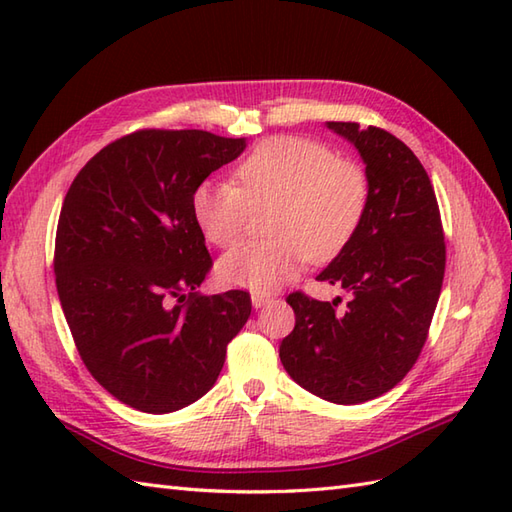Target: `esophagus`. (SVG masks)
Masks as SVG:
<instances>
[{"label":"esophagus","instance_id":"1","mask_svg":"<svg viewBox=\"0 0 512 512\" xmlns=\"http://www.w3.org/2000/svg\"><path fill=\"white\" fill-rule=\"evenodd\" d=\"M250 303H253V308H264L266 303H270V295H266V292H253L250 295Z\"/></svg>","mask_w":512,"mask_h":512}]
</instances>
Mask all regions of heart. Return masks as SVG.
<instances>
[{
  "label": "heart",
  "instance_id": "obj_1",
  "mask_svg": "<svg viewBox=\"0 0 512 512\" xmlns=\"http://www.w3.org/2000/svg\"><path fill=\"white\" fill-rule=\"evenodd\" d=\"M235 180H204L191 195L195 226L222 248L242 237L250 209L275 206L268 217L273 239L239 244L217 262V277L233 288L277 290L310 257L328 262L352 242L369 204L361 165L297 136L259 143L237 165Z\"/></svg>",
  "mask_w": 512,
  "mask_h": 512
}]
</instances>
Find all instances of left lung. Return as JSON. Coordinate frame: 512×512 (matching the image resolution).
I'll list each match as a JSON object with an SVG mask.
<instances>
[{"instance_id":"obj_1","label":"left lung","mask_w":512,"mask_h":512,"mask_svg":"<svg viewBox=\"0 0 512 512\" xmlns=\"http://www.w3.org/2000/svg\"><path fill=\"white\" fill-rule=\"evenodd\" d=\"M325 125L356 147L369 180L361 228L317 277L350 292V301L339 312L341 299L288 295L297 321L279 358L310 394L358 405L396 387L418 361L447 250L436 193L413 151L380 127Z\"/></svg>"}]
</instances>
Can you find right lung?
<instances>
[{"label": "right lung", "instance_id": "right-lung-1", "mask_svg": "<svg viewBox=\"0 0 512 512\" xmlns=\"http://www.w3.org/2000/svg\"><path fill=\"white\" fill-rule=\"evenodd\" d=\"M246 138L140 129L103 147L65 195L54 275L85 367L125 405L171 413L209 391L250 295L195 292L211 270L191 215L200 182Z\"/></svg>", "mask_w": 512, "mask_h": 512}]
</instances>
